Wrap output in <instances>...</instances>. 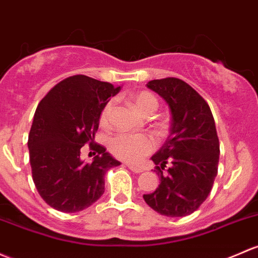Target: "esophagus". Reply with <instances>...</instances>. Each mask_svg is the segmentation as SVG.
Segmentation results:
<instances>
[{
    "label": "esophagus",
    "instance_id": "1",
    "mask_svg": "<svg viewBox=\"0 0 258 258\" xmlns=\"http://www.w3.org/2000/svg\"><path fill=\"white\" fill-rule=\"evenodd\" d=\"M128 168L132 170V172H135V173H141V172H143V168L136 167V165H134V164H128Z\"/></svg>",
    "mask_w": 258,
    "mask_h": 258
}]
</instances>
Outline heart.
I'll list each match as a JSON object with an SVG mask.
<instances>
[{
  "mask_svg": "<svg viewBox=\"0 0 258 258\" xmlns=\"http://www.w3.org/2000/svg\"><path fill=\"white\" fill-rule=\"evenodd\" d=\"M132 102L138 110L146 116L154 113L158 108V100L153 94L148 91H140L131 96ZM113 110V101L110 100L101 111L100 122L102 126H108ZM156 143L154 140L147 135L120 134L115 136L108 143L110 152L116 158L130 163H138L145 156L153 152Z\"/></svg>",
  "mask_w": 258,
  "mask_h": 258,
  "instance_id": "heart-1",
  "label": "heart"
}]
</instances>
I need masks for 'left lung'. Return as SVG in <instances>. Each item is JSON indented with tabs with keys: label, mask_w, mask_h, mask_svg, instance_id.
Masks as SVG:
<instances>
[{
	"label": "left lung",
	"mask_w": 258,
	"mask_h": 258,
	"mask_svg": "<svg viewBox=\"0 0 258 258\" xmlns=\"http://www.w3.org/2000/svg\"><path fill=\"white\" fill-rule=\"evenodd\" d=\"M147 86L167 102L170 128L161 150L152 156L161 183L143 199L161 215H190L205 202L218 174L220 145L213 113L185 81L165 78ZM167 164L168 174L163 176Z\"/></svg>",
	"instance_id": "left-lung-1"
}]
</instances>
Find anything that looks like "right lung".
I'll return each mask as SVG.
<instances>
[{"instance_id":"add662e5","label":"right lung","mask_w":258,"mask_h":258,"mask_svg":"<svg viewBox=\"0 0 258 258\" xmlns=\"http://www.w3.org/2000/svg\"><path fill=\"white\" fill-rule=\"evenodd\" d=\"M121 86L85 75L56 84L38 104L28 136L32 177L40 197L63 213L94 204L105 191V174L121 163L93 145L105 105ZM98 153L91 164L80 158L85 143Z\"/></svg>"}]
</instances>
